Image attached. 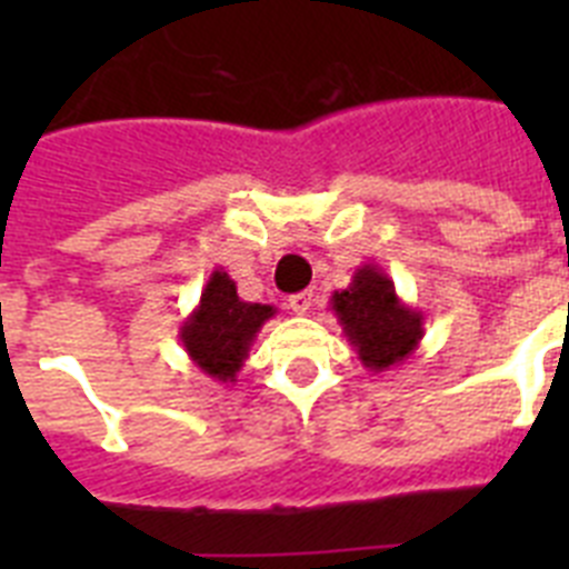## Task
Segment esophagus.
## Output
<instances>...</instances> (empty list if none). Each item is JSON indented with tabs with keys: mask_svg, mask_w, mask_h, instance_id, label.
Returning a JSON list of instances; mask_svg holds the SVG:
<instances>
[{
	"mask_svg": "<svg viewBox=\"0 0 569 569\" xmlns=\"http://www.w3.org/2000/svg\"><path fill=\"white\" fill-rule=\"evenodd\" d=\"M288 305L296 316H305L310 310V305H313V293H310V290H301V293L290 296Z\"/></svg>",
	"mask_w": 569,
	"mask_h": 569,
	"instance_id": "obj_1",
	"label": "esophagus"
}]
</instances>
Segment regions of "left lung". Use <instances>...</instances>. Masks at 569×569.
<instances>
[{"label": "left lung", "instance_id": "1", "mask_svg": "<svg viewBox=\"0 0 569 569\" xmlns=\"http://www.w3.org/2000/svg\"><path fill=\"white\" fill-rule=\"evenodd\" d=\"M341 333L370 373L405 365L425 336V316L396 293L393 279L379 264H361L345 290L330 296Z\"/></svg>", "mask_w": 569, "mask_h": 569}]
</instances>
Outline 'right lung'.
<instances>
[{
  "label": "right lung",
  "mask_w": 569,
  "mask_h": 569,
  "mask_svg": "<svg viewBox=\"0 0 569 569\" xmlns=\"http://www.w3.org/2000/svg\"><path fill=\"white\" fill-rule=\"evenodd\" d=\"M273 316V305L239 299L236 281L222 268H216L204 284L199 305L182 321L179 339L190 361L204 376L222 385H233L261 325Z\"/></svg>",
  "instance_id": "1"
}]
</instances>
